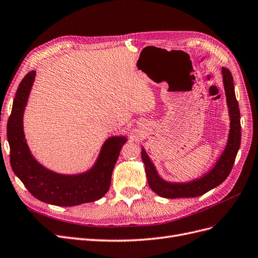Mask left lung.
Instances as JSON below:
<instances>
[{"mask_svg":"<svg viewBox=\"0 0 258 258\" xmlns=\"http://www.w3.org/2000/svg\"><path fill=\"white\" fill-rule=\"evenodd\" d=\"M222 76H223V84L226 95V101L229 111L230 130L228 141L224 152L217 161L216 165L211 168L210 172L204 175L199 179L190 182H167L160 177L156 168L150 161L144 149H142V160L145 164V171L147 175V181L155 193L159 197L165 199H180V198H197L205 194L211 189L216 188L223 182L232 171L237 153L240 147L241 141V125H240V111H239L238 101L235 95L234 80L229 70L222 67Z\"/></svg>","mask_w":258,"mask_h":258,"instance_id":"left-lung-1","label":"left lung"}]
</instances>
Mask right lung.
I'll list each match as a JSON object with an SVG mask.
<instances>
[{
    "label": "right lung",
    "mask_w": 258,
    "mask_h": 258,
    "mask_svg": "<svg viewBox=\"0 0 258 258\" xmlns=\"http://www.w3.org/2000/svg\"><path fill=\"white\" fill-rule=\"evenodd\" d=\"M35 75L32 70L22 79L8 118L7 139L14 173L34 198L51 205L69 207L101 199L110 189L114 165L127 139L111 137L106 140L95 165L83 174L61 175L43 167L32 156L23 132V113Z\"/></svg>",
    "instance_id": "right-lung-1"
}]
</instances>
